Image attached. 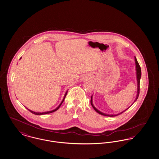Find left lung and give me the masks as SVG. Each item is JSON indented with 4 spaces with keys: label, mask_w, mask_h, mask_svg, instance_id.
<instances>
[{
    "label": "left lung",
    "mask_w": 159,
    "mask_h": 159,
    "mask_svg": "<svg viewBox=\"0 0 159 159\" xmlns=\"http://www.w3.org/2000/svg\"><path fill=\"white\" fill-rule=\"evenodd\" d=\"M134 59H135V63H136V75H137V81H138V91H137L138 93H137L136 98L135 99L134 102L136 100H137V99L138 98L139 94V90H140V79H141V67H140V66H139V63H138V61H137V60H136V58L135 57ZM90 102H91V105H92L93 108H94V109L98 113H99V114H101V115H102V116H108V117H114V116H117L118 115H120V114H122L123 112H125V111H126V110L128 109L127 108V109H125V111H124L123 112H121V113H120V114H117V115H108V114H104V113L101 112L100 111H99V110H98L96 108L94 107V105H93V102H92V98H91Z\"/></svg>",
    "instance_id": "1"
}]
</instances>
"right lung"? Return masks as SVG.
I'll return each mask as SVG.
<instances>
[{
	"mask_svg": "<svg viewBox=\"0 0 159 159\" xmlns=\"http://www.w3.org/2000/svg\"><path fill=\"white\" fill-rule=\"evenodd\" d=\"M21 59V58H20ZM67 92H66V94H65V96H64V98H63V99L62 100V102H61V103L60 104V105H59V107L57 108L56 109H54V110H52V111H48V112H34V111H31V110H30V109H27L30 112H32V113H33L34 114H35V115H43V114H50V113H52V112H54V111H57L58 109L60 108V107L61 106V105L62 104V103L63 102V101L65 100V97H66V94H67Z\"/></svg>",
	"mask_w": 159,
	"mask_h": 159,
	"instance_id": "1",
	"label": "right lung"
}]
</instances>
